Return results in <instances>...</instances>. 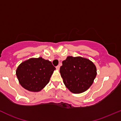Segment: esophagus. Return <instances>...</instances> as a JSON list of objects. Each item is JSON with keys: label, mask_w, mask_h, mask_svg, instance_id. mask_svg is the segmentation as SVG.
<instances>
[{"label": "esophagus", "mask_w": 121, "mask_h": 121, "mask_svg": "<svg viewBox=\"0 0 121 121\" xmlns=\"http://www.w3.org/2000/svg\"><path fill=\"white\" fill-rule=\"evenodd\" d=\"M56 68L57 69V70H59V69H60V65H57V67H56Z\"/></svg>", "instance_id": "34e87169"}]
</instances>
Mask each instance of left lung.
Segmentation results:
<instances>
[{
    "label": "left lung",
    "instance_id": "obj_1",
    "mask_svg": "<svg viewBox=\"0 0 121 121\" xmlns=\"http://www.w3.org/2000/svg\"><path fill=\"white\" fill-rule=\"evenodd\" d=\"M62 63L60 72L71 92L80 94L91 87L96 76V67L92 61L81 57L68 56Z\"/></svg>",
    "mask_w": 121,
    "mask_h": 121
}]
</instances>
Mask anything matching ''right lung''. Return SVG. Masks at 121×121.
<instances>
[{
	"label": "right lung",
	"instance_id": "1",
	"mask_svg": "<svg viewBox=\"0 0 121 121\" xmlns=\"http://www.w3.org/2000/svg\"><path fill=\"white\" fill-rule=\"evenodd\" d=\"M56 68L42 57L30 58L18 66L16 71L20 84L28 91L38 92L49 82Z\"/></svg>",
	"mask_w": 121,
	"mask_h": 121
}]
</instances>
